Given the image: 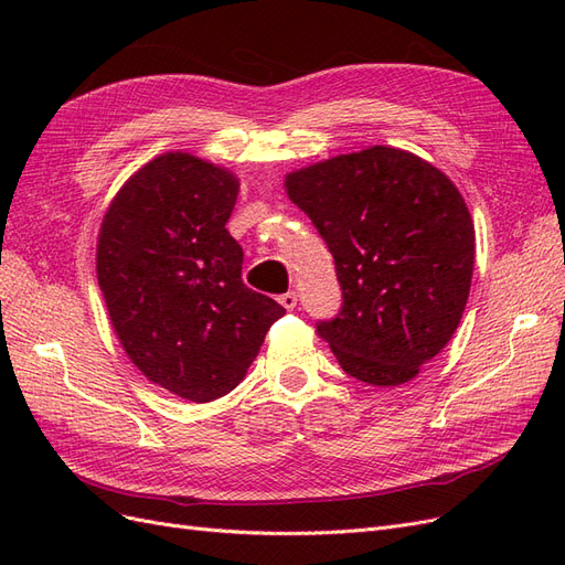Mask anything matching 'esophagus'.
<instances>
[{"instance_id":"1","label":"esophagus","mask_w":565,"mask_h":565,"mask_svg":"<svg viewBox=\"0 0 565 565\" xmlns=\"http://www.w3.org/2000/svg\"><path fill=\"white\" fill-rule=\"evenodd\" d=\"M278 301L285 306L287 311H292L295 306H297V292H285V295H280V297H278Z\"/></svg>"}]
</instances>
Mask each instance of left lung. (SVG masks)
<instances>
[{
	"instance_id": "1",
	"label": "left lung",
	"mask_w": 565,
	"mask_h": 565,
	"mask_svg": "<svg viewBox=\"0 0 565 565\" xmlns=\"http://www.w3.org/2000/svg\"><path fill=\"white\" fill-rule=\"evenodd\" d=\"M287 195L334 256L341 309L316 324L339 365L398 386L452 339L476 235L455 183L422 158L372 146L287 174Z\"/></svg>"
}]
</instances>
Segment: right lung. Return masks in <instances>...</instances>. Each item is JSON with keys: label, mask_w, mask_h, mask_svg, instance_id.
Wrapping results in <instances>:
<instances>
[{"label": "right lung", "mask_w": 565, "mask_h": 565, "mask_svg": "<svg viewBox=\"0 0 565 565\" xmlns=\"http://www.w3.org/2000/svg\"><path fill=\"white\" fill-rule=\"evenodd\" d=\"M237 179L188 152L141 167L108 207L96 273L113 328L146 377L193 403L243 382L285 309L243 282L226 224Z\"/></svg>", "instance_id": "right-lung-1"}]
</instances>
